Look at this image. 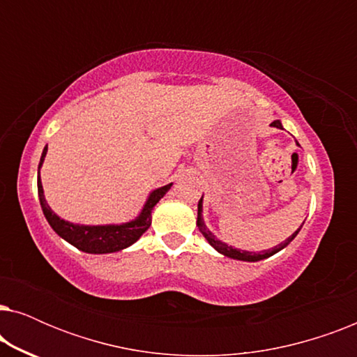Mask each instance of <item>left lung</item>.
<instances>
[{"instance_id": "obj_1", "label": "left lung", "mask_w": 357, "mask_h": 357, "mask_svg": "<svg viewBox=\"0 0 357 357\" xmlns=\"http://www.w3.org/2000/svg\"><path fill=\"white\" fill-rule=\"evenodd\" d=\"M271 126H276V128L282 130V125H281L280 120L273 121ZM297 144H299V143H297ZM202 213H203V197H202V199H199V202H198V219H197V226H198V229H199V232H202L203 236H204V238H206V241L209 242V245L216 248V250H218L219 253H222V255H226V257H229V258H234V260H242V261H260V260H265V258H268V257L275 255V253L282 250V248H284L286 245H289V243H291L292 241H294V237L297 236V234H299L301 227H302V226H301L294 234H292L291 237H287L284 242L280 243V245L275 247V248H271V250H265V252H258V253H255V252H247V250H237V248H232L231 245H227V243H224V242L219 241V238H216V236H213L211 231H208L206 224H204V221H203Z\"/></svg>"}]
</instances>
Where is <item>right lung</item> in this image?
I'll use <instances>...</instances> for the list:
<instances>
[{"label":"right lung","mask_w":357,"mask_h":357,"mask_svg":"<svg viewBox=\"0 0 357 357\" xmlns=\"http://www.w3.org/2000/svg\"><path fill=\"white\" fill-rule=\"evenodd\" d=\"M45 154L47 146L42 153L37 175L38 199H40L42 211L45 214L48 224H50L52 229L58 234V236L86 253H112L123 250V248L130 247L131 243H135L149 229L153 208L159 203V199L169 192L170 187H172V183H169L154 190V192L149 195L148 202L144 203V208L141 209L139 216L130 222L107 224V226H81V224H73L65 221V219H61L60 216H56V214L52 211V208L47 204L45 197H43L40 167L43 164V159H45Z\"/></svg>","instance_id":"add662e5"}]
</instances>
